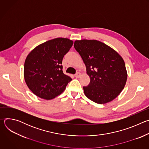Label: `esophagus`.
Instances as JSON below:
<instances>
[{
    "instance_id": "1",
    "label": "esophagus",
    "mask_w": 149,
    "mask_h": 149,
    "mask_svg": "<svg viewBox=\"0 0 149 149\" xmlns=\"http://www.w3.org/2000/svg\"><path fill=\"white\" fill-rule=\"evenodd\" d=\"M80 76H81V73L79 72H77V73L75 74V77L76 78H79V77H80Z\"/></svg>"
}]
</instances>
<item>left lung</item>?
Wrapping results in <instances>:
<instances>
[{"label": "left lung", "mask_w": 149, "mask_h": 149, "mask_svg": "<svg viewBox=\"0 0 149 149\" xmlns=\"http://www.w3.org/2000/svg\"><path fill=\"white\" fill-rule=\"evenodd\" d=\"M74 48L86 67L90 82L84 87L86 96L97 104L115 99L124 89L127 73L123 58L113 48L97 40L74 42Z\"/></svg>", "instance_id": "8db88e82"}]
</instances>
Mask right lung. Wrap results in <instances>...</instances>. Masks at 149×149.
Returning <instances> with one entry per match:
<instances>
[{"label": "right lung", "instance_id": "1", "mask_svg": "<svg viewBox=\"0 0 149 149\" xmlns=\"http://www.w3.org/2000/svg\"><path fill=\"white\" fill-rule=\"evenodd\" d=\"M73 43L68 38H55L37 46L28 54L24 65V78L36 96L51 100L65 90L72 79L63 73L61 64Z\"/></svg>", "mask_w": 149, "mask_h": 149}]
</instances>
